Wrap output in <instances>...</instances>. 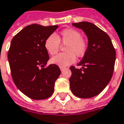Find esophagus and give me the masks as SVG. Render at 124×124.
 <instances>
[{"instance_id": "1", "label": "esophagus", "mask_w": 124, "mask_h": 124, "mask_svg": "<svg viewBox=\"0 0 124 124\" xmlns=\"http://www.w3.org/2000/svg\"><path fill=\"white\" fill-rule=\"evenodd\" d=\"M60 70H61V71H64V70H65V69H66V68H65V67H60Z\"/></svg>"}]
</instances>
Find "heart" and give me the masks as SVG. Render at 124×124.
Instances as JSON below:
<instances>
[{"label":"heart","instance_id":"obj_1","mask_svg":"<svg viewBox=\"0 0 124 124\" xmlns=\"http://www.w3.org/2000/svg\"><path fill=\"white\" fill-rule=\"evenodd\" d=\"M60 43L67 45L64 48L67 53L53 57L50 62L62 67L73 64L75 62L76 56L82 57L88 48L87 40L82 37L81 33L75 29H64L58 36L50 35L45 41V47L50 55H55L60 50Z\"/></svg>","mask_w":124,"mask_h":124}]
</instances>
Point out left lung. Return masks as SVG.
<instances>
[{
    "label": "left lung",
    "instance_id": "8db88e82",
    "mask_svg": "<svg viewBox=\"0 0 124 124\" xmlns=\"http://www.w3.org/2000/svg\"><path fill=\"white\" fill-rule=\"evenodd\" d=\"M72 25L84 31L88 37V48L77 69L71 66L70 88L80 98L98 95L110 81L116 60V51L107 33L91 22H81Z\"/></svg>",
    "mask_w": 124,
    "mask_h": 124
}]
</instances>
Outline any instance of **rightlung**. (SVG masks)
<instances>
[{
	"label": "right lung",
	"instance_id": "add662e5",
	"mask_svg": "<svg viewBox=\"0 0 124 124\" xmlns=\"http://www.w3.org/2000/svg\"><path fill=\"white\" fill-rule=\"evenodd\" d=\"M58 26L33 24L24 27L12 39L8 54L13 81L22 93L33 100H44L54 92L59 67L50 64L45 41Z\"/></svg>",
	"mask_w": 124,
	"mask_h": 124
}]
</instances>
